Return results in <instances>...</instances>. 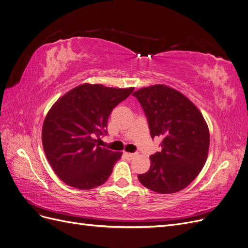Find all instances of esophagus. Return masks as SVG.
<instances>
[{
  "mask_svg": "<svg viewBox=\"0 0 248 248\" xmlns=\"http://www.w3.org/2000/svg\"><path fill=\"white\" fill-rule=\"evenodd\" d=\"M124 155H126V157H127V158H130V160H131V158H133V157L135 156V154H130V153H125Z\"/></svg>",
  "mask_w": 248,
  "mask_h": 248,
  "instance_id": "esophagus-1",
  "label": "esophagus"
}]
</instances>
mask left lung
I'll return each instance as SVG.
<instances>
[{
	"label": "left lung",
	"instance_id": "left-lung-1",
	"mask_svg": "<svg viewBox=\"0 0 248 248\" xmlns=\"http://www.w3.org/2000/svg\"><path fill=\"white\" fill-rule=\"evenodd\" d=\"M147 118L152 138L163 137L162 151L150 156L151 168L138 180L157 193H175L189 185L203 168L210 146L204 118L188 98L163 84L133 93Z\"/></svg>",
	"mask_w": 248,
	"mask_h": 248
}]
</instances>
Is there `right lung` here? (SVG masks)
I'll use <instances>...</instances> for the list:
<instances>
[{
  "mask_svg": "<svg viewBox=\"0 0 248 248\" xmlns=\"http://www.w3.org/2000/svg\"><path fill=\"white\" fill-rule=\"evenodd\" d=\"M133 91L134 87L84 83L53 105L45 119L42 140L49 165L64 183L86 190L108 180L122 153H114L96 142L107 134L113 108Z\"/></svg>",
  "mask_w": 248,
  "mask_h": 248,
  "instance_id": "obj_1",
  "label": "right lung"
}]
</instances>
